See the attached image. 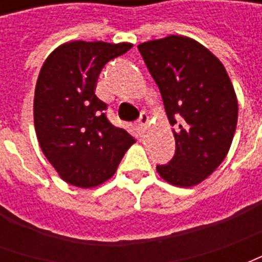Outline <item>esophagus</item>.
<instances>
[{
  "instance_id": "obj_1",
  "label": "esophagus",
  "mask_w": 262,
  "mask_h": 262,
  "mask_svg": "<svg viewBox=\"0 0 262 262\" xmlns=\"http://www.w3.org/2000/svg\"><path fill=\"white\" fill-rule=\"evenodd\" d=\"M147 125H148V115L143 114L142 116L139 118V120L136 122L137 132H139L140 135H143V133L146 132V129H147Z\"/></svg>"
}]
</instances>
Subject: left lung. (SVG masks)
Returning a JSON list of instances; mask_svg holds the SVG:
<instances>
[{"label": "left lung", "mask_w": 262, "mask_h": 262, "mask_svg": "<svg viewBox=\"0 0 262 262\" xmlns=\"http://www.w3.org/2000/svg\"><path fill=\"white\" fill-rule=\"evenodd\" d=\"M137 49L174 126L176 154L157 172L172 185L193 187L230 148L238 115L234 88L220 60L193 39L171 35Z\"/></svg>", "instance_id": "8db88e82"}]
</instances>
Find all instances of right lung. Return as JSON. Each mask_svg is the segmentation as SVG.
Masks as SVG:
<instances>
[{"mask_svg":"<svg viewBox=\"0 0 262 262\" xmlns=\"http://www.w3.org/2000/svg\"><path fill=\"white\" fill-rule=\"evenodd\" d=\"M130 43L61 45L43 63L33 101L36 136L49 163L74 187L102 184L135 143L106 118L108 105L95 95L103 66L125 54Z\"/></svg>","mask_w":262,"mask_h":262,"instance_id":"add662e5","label":"right lung"}]
</instances>
